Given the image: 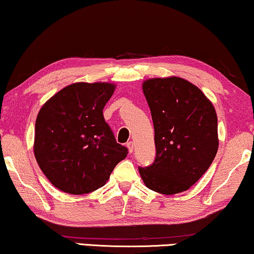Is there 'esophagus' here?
<instances>
[{
  "instance_id": "34e87169",
  "label": "esophagus",
  "mask_w": 254,
  "mask_h": 254,
  "mask_svg": "<svg viewBox=\"0 0 254 254\" xmlns=\"http://www.w3.org/2000/svg\"><path fill=\"white\" fill-rule=\"evenodd\" d=\"M127 149H128V153H133V149H134V146H133V142L132 141H130V142H127Z\"/></svg>"
}]
</instances>
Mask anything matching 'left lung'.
Returning a JSON list of instances; mask_svg holds the SVG:
<instances>
[{
	"label": "left lung",
	"mask_w": 254,
	"mask_h": 254,
	"mask_svg": "<svg viewBox=\"0 0 254 254\" xmlns=\"http://www.w3.org/2000/svg\"><path fill=\"white\" fill-rule=\"evenodd\" d=\"M142 91L150 108L156 157L139 172L147 188L164 195L190 188L218 151V119L202 91L181 77L150 78Z\"/></svg>",
	"instance_id": "obj_1"
}]
</instances>
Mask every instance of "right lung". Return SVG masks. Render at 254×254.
Masks as SVG:
<instances>
[{
    "instance_id": "obj_1",
    "label": "right lung",
    "mask_w": 254,
    "mask_h": 254,
    "mask_svg": "<svg viewBox=\"0 0 254 254\" xmlns=\"http://www.w3.org/2000/svg\"><path fill=\"white\" fill-rule=\"evenodd\" d=\"M115 84L74 83L40 109L34 155L40 169L59 190L88 194L103 187L127 148L116 142L104 119Z\"/></svg>"
}]
</instances>
